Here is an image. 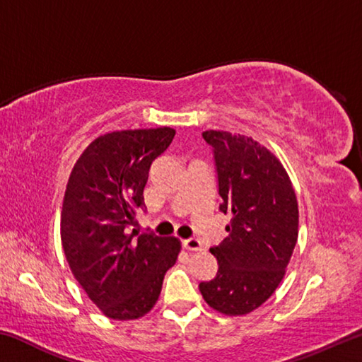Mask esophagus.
I'll return each mask as SVG.
<instances>
[{"mask_svg":"<svg viewBox=\"0 0 362 362\" xmlns=\"http://www.w3.org/2000/svg\"><path fill=\"white\" fill-rule=\"evenodd\" d=\"M183 247L188 250H199L203 247V244L198 240V238H188V240L183 241Z\"/></svg>","mask_w":362,"mask_h":362,"instance_id":"1","label":"esophagus"}]
</instances>
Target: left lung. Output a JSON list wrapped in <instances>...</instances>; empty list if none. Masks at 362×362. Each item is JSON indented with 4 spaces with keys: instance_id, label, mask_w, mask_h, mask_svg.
Returning <instances> with one entry per match:
<instances>
[{
    "instance_id": "8db88e82",
    "label": "left lung",
    "mask_w": 362,
    "mask_h": 362,
    "mask_svg": "<svg viewBox=\"0 0 362 362\" xmlns=\"http://www.w3.org/2000/svg\"><path fill=\"white\" fill-rule=\"evenodd\" d=\"M216 159L218 209L231 214L228 236L211 247L216 278L199 284L206 303L226 316L247 315L273 296L298 236V204L279 159L252 137L206 131Z\"/></svg>"
}]
</instances>
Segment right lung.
Here are the masks:
<instances>
[{
	"instance_id": "1",
	"label": "right lung",
	"mask_w": 362,
	"mask_h": 362,
	"mask_svg": "<svg viewBox=\"0 0 362 362\" xmlns=\"http://www.w3.org/2000/svg\"><path fill=\"white\" fill-rule=\"evenodd\" d=\"M175 131H115L90 142L66 183L60 238L73 276L107 317L139 320L158 302L163 279L180 252L177 238L127 233L144 204L155 159Z\"/></svg>"
}]
</instances>
